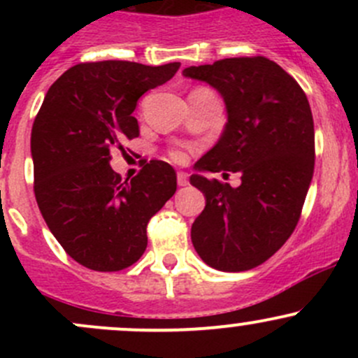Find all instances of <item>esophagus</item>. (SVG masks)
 Returning <instances> with one entry per match:
<instances>
[{
  "mask_svg": "<svg viewBox=\"0 0 358 358\" xmlns=\"http://www.w3.org/2000/svg\"><path fill=\"white\" fill-rule=\"evenodd\" d=\"M176 182H178L180 187L189 185V175L185 171H178L176 173Z\"/></svg>",
  "mask_w": 358,
  "mask_h": 358,
  "instance_id": "1",
  "label": "esophagus"
}]
</instances>
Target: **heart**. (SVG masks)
<instances>
[{"instance_id": "obj_1", "label": "heart", "mask_w": 358, "mask_h": 358, "mask_svg": "<svg viewBox=\"0 0 358 358\" xmlns=\"http://www.w3.org/2000/svg\"><path fill=\"white\" fill-rule=\"evenodd\" d=\"M171 156H173V157H175V159H176V161H182V159H183V157H185V154H183V152H182V150H173V152H171Z\"/></svg>"}]
</instances>
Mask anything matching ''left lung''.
Masks as SVG:
<instances>
[{"instance_id":"8db88e82","label":"left lung","mask_w":358,"mask_h":358,"mask_svg":"<svg viewBox=\"0 0 358 358\" xmlns=\"http://www.w3.org/2000/svg\"><path fill=\"white\" fill-rule=\"evenodd\" d=\"M222 95L227 122L194 164L190 183L206 197L192 244L206 265L244 272L262 265L291 237L310 189L315 133L301 86L265 57H236L183 69ZM241 173L234 189L202 172Z\"/></svg>"}]
</instances>
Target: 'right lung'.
<instances>
[{"label": "right lung", "mask_w": 358, "mask_h": 358, "mask_svg": "<svg viewBox=\"0 0 358 358\" xmlns=\"http://www.w3.org/2000/svg\"><path fill=\"white\" fill-rule=\"evenodd\" d=\"M178 67L78 64L50 86L36 115V201L50 232L86 268L117 272L138 262L147 248V223L175 194L176 173L168 162H147L122 182L110 168V152L138 136L131 115L136 102Z\"/></svg>", "instance_id": "obj_1"}]
</instances>
